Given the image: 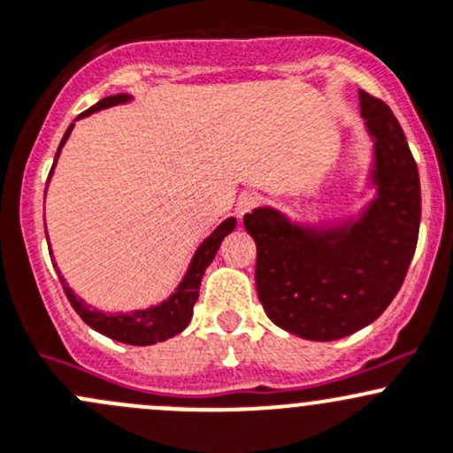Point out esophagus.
Listing matches in <instances>:
<instances>
[{
  "label": "esophagus",
  "mask_w": 453,
  "mask_h": 453,
  "mask_svg": "<svg viewBox=\"0 0 453 453\" xmlns=\"http://www.w3.org/2000/svg\"><path fill=\"white\" fill-rule=\"evenodd\" d=\"M259 204V194L257 192H242L240 198H237L235 203V211L237 216H246V213L253 211L255 207Z\"/></svg>",
  "instance_id": "obj_1"
}]
</instances>
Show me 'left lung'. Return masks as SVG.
<instances>
[{"label": "left lung", "mask_w": 453, "mask_h": 453, "mask_svg": "<svg viewBox=\"0 0 453 453\" xmlns=\"http://www.w3.org/2000/svg\"><path fill=\"white\" fill-rule=\"evenodd\" d=\"M372 142L368 188L357 216L292 220L273 207L244 216L257 244L255 283L265 316L305 340L329 342L381 316L403 283L421 222L418 170L393 111L360 91Z\"/></svg>", "instance_id": "8db88e82"}]
</instances>
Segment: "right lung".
<instances>
[{
    "label": "right lung",
    "instance_id": "add662e5",
    "mask_svg": "<svg viewBox=\"0 0 453 453\" xmlns=\"http://www.w3.org/2000/svg\"><path fill=\"white\" fill-rule=\"evenodd\" d=\"M130 100H133V96H128V93H115V96L104 97V100H100L97 104H93L91 109H87L81 118H88V115L97 113V111L111 109V106H118V104H126V102ZM72 130H73V124H69L67 133L63 134V142H60L58 150H56L54 165L56 161H58L60 150H63L65 142L69 139ZM54 165H52V172H50V179H52L54 174ZM45 192H48V189H45ZM235 225H237L235 218H226V220L222 222V225L198 246V249H196L194 257L188 265V273L183 274V279H180V283L176 286V290L172 292L165 301L146 307V310H133L128 311V314H124V311H115V314H111L109 311V314H106V311H100L96 310V307L87 305V303L82 301V298L78 296L67 283H65L63 277H60V283H63L65 295H67L73 310L78 311V316L85 320L88 327L100 331V334H104L106 338H113L124 344H134V347H148V344L163 342V340L180 334V331L189 325V320H192V314H194V303L198 301L200 281H203L204 270H207V265L211 264L213 257H216L222 240H225L228 233L235 228ZM56 273H58V268H56Z\"/></svg>",
    "mask_w": 453,
    "mask_h": 453
}]
</instances>
